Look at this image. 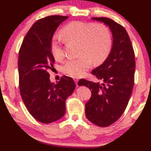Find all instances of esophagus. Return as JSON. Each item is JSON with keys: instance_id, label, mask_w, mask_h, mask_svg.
Masks as SVG:
<instances>
[{"instance_id": "1", "label": "esophagus", "mask_w": 151, "mask_h": 151, "mask_svg": "<svg viewBox=\"0 0 151 151\" xmlns=\"http://www.w3.org/2000/svg\"><path fill=\"white\" fill-rule=\"evenodd\" d=\"M74 81H75V82H76V86H78V81H79V80H78V78H74Z\"/></svg>"}]
</instances>
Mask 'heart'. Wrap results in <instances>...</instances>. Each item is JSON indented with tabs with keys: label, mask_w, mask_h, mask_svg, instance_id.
<instances>
[{
	"label": "heart",
	"mask_w": 151,
	"mask_h": 151,
	"mask_svg": "<svg viewBox=\"0 0 151 151\" xmlns=\"http://www.w3.org/2000/svg\"><path fill=\"white\" fill-rule=\"evenodd\" d=\"M65 40L79 43V55L69 59L62 66L64 73L73 77L83 76L91 67L92 63L98 65L104 62L112 48V36L109 29L104 24L74 21L61 30ZM63 40L53 36L51 41V51L53 58L60 60L64 57Z\"/></svg>",
	"instance_id": "b5f03b06"
}]
</instances>
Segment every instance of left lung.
<instances>
[{
  "instance_id": "obj_1",
  "label": "left lung",
  "mask_w": 151,
  "mask_h": 151,
  "mask_svg": "<svg viewBox=\"0 0 151 151\" xmlns=\"http://www.w3.org/2000/svg\"><path fill=\"white\" fill-rule=\"evenodd\" d=\"M91 19L109 27L113 36L112 48L104 63L91 71L102 83L81 79L78 85L91 90V98L85 104L87 119L94 124L105 127L116 122L127 108L134 85L135 54L122 26L108 18Z\"/></svg>"
}]
</instances>
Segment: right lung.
Instances as JSON below:
<instances>
[{"label":"right lung","instance_id":"1","mask_svg":"<svg viewBox=\"0 0 151 151\" xmlns=\"http://www.w3.org/2000/svg\"><path fill=\"white\" fill-rule=\"evenodd\" d=\"M67 18L55 15L38 20L29 30L19 51L20 95L30 114L42 123L53 122L64 116L65 101L76 88L72 78L63 76L55 84L48 73L55 61L51 39L60 24Z\"/></svg>","mask_w":151,"mask_h":151}]
</instances>
